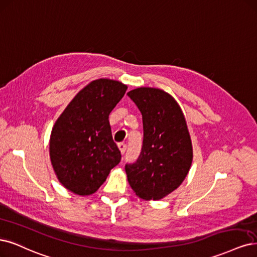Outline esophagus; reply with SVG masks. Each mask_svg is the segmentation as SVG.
I'll list each match as a JSON object with an SVG mask.
<instances>
[{"mask_svg":"<svg viewBox=\"0 0 257 257\" xmlns=\"http://www.w3.org/2000/svg\"><path fill=\"white\" fill-rule=\"evenodd\" d=\"M118 148H119L120 152H121L122 154H124V153H125V151H126V145H125V144L120 143V144L118 145Z\"/></svg>","mask_w":257,"mask_h":257,"instance_id":"obj_1","label":"esophagus"}]
</instances>
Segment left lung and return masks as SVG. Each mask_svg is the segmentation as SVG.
Here are the masks:
<instances>
[{
  "label": "left lung",
  "mask_w": 257,
  "mask_h": 257,
  "mask_svg": "<svg viewBox=\"0 0 257 257\" xmlns=\"http://www.w3.org/2000/svg\"><path fill=\"white\" fill-rule=\"evenodd\" d=\"M143 114L144 140L137 161L125 165L127 181L137 196L159 200L185 180L192 146L184 113L172 96L156 88L127 93Z\"/></svg>",
  "instance_id": "obj_1"
}]
</instances>
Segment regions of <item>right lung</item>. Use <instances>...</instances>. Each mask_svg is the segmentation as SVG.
I'll return each mask as SVG.
<instances>
[{"instance_id": "right-lung-1", "label": "right lung", "mask_w": 257, "mask_h": 257, "mask_svg": "<svg viewBox=\"0 0 257 257\" xmlns=\"http://www.w3.org/2000/svg\"><path fill=\"white\" fill-rule=\"evenodd\" d=\"M127 86L100 78L88 84L60 114L50 138V157L59 182L79 196L100 188L121 161L113 143L109 113Z\"/></svg>"}]
</instances>
